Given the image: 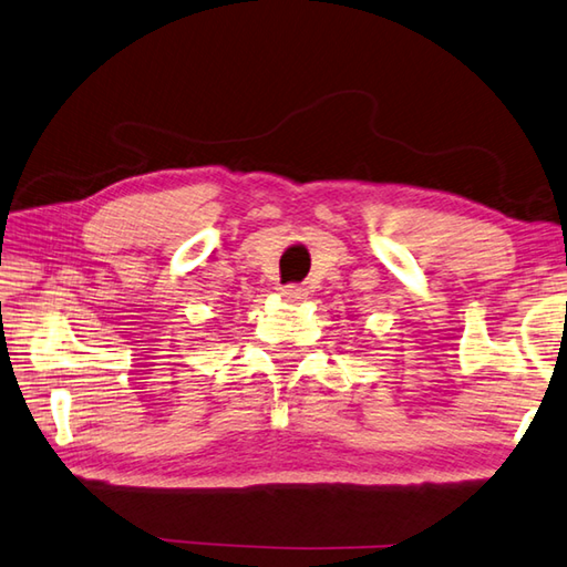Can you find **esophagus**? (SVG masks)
I'll return each instance as SVG.
<instances>
[{
    "mask_svg": "<svg viewBox=\"0 0 567 567\" xmlns=\"http://www.w3.org/2000/svg\"><path fill=\"white\" fill-rule=\"evenodd\" d=\"M281 296L286 298V300H303L306 298V288L300 286V284H286L284 288H281Z\"/></svg>",
    "mask_w": 567,
    "mask_h": 567,
    "instance_id": "obj_1",
    "label": "esophagus"
}]
</instances>
